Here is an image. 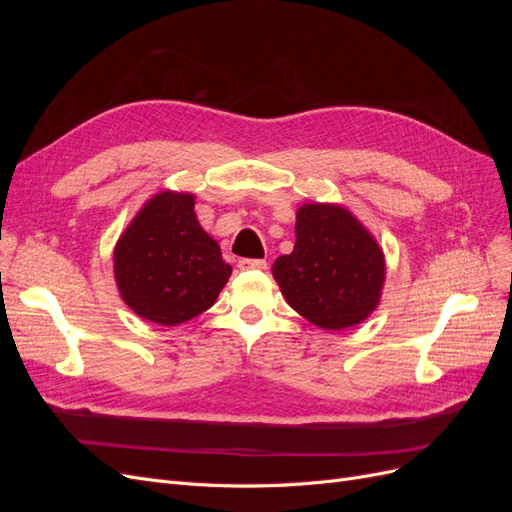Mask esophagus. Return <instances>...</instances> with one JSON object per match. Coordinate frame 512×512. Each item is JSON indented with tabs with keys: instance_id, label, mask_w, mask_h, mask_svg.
I'll use <instances>...</instances> for the list:
<instances>
[{
	"instance_id": "1",
	"label": "esophagus",
	"mask_w": 512,
	"mask_h": 512,
	"mask_svg": "<svg viewBox=\"0 0 512 512\" xmlns=\"http://www.w3.org/2000/svg\"><path fill=\"white\" fill-rule=\"evenodd\" d=\"M239 269H243V271H262V269H267V260H262V258H241L239 260Z\"/></svg>"
}]
</instances>
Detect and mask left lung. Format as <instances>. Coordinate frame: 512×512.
I'll return each instance as SVG.
<instances>
[{
    "label": "left lung",
    "mask_w": 512,
    "mask_h": 512,
    "mask_svg": "<svg viewBox=\"0 0 512 512\" xmlns=\"http://www.w3.org/2000/svg\"><path fill=\"white\" fill-rule=\"evenodd\" d=\"M294 250L273 262L288 305L312 324L339 331L378 307L384 254L369 230L339 205L307 203L297 211Z\"/></svg>",
    "instance_id": "1"
}]
</instances>
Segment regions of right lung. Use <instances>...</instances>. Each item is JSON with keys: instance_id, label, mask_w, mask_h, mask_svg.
<instances>
[{"instance_id": "1", "label": "right lung", "mask_w": 512, "mask_h": 512, "mask_svg": "<svg viewBox=\"0 0 512 512\" xmlns=\"http://www.w3.org/2000/svg\"><path fill=\"white\" fill-rule=\"evenodd\" d=\"M115 282L134 312L175 327L209 309L232 267L194 213V196L160 192L136 213L115 245Z\"/></svg>"}]
</instances>
